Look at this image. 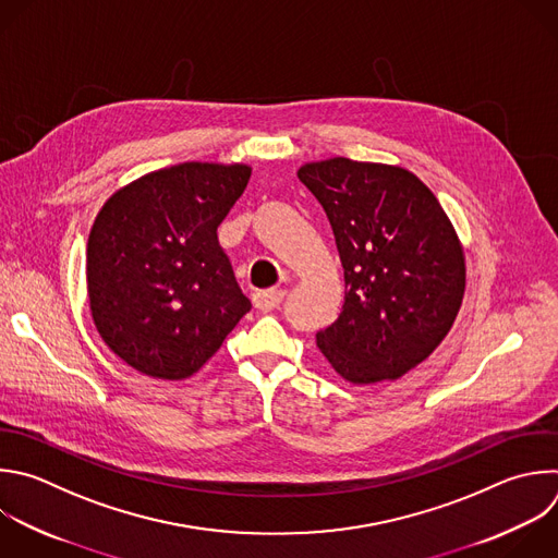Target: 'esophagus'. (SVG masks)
I'll list each match as a JSON object with an SVG mask.
<instances>
[{
	"mask_svg": "<svg viewBox=\"0 0 558 558\" xmlns=\"http://www.w3.org/2000/svg\"><path fill=\"white\" fill-rule=\"evenodd\" d=\"M254 306L263 313H269L274 308L280 306V302L284 300V291L282 289H267V291H256L254 293Z\"/></svg>",
	"mask_w": 558,
	"mask_h": 558,
	"instance_id": "esophagus-1",
	"label": "esophagus"
}]
</instances>
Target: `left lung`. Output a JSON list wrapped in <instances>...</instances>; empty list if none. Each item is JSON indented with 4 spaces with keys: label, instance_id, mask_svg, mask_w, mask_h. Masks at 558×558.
Returning <instances> with one entry per match:
<instances>
[{
    "label": "left lung",
    "instance_id": "obj_1",
    "mask_svg": "<svg viewBox=\"0 0 558 558\" xmlns=\"http://www.w3.org/2000/svg\"><path fill=\"white\" fill-rule=\"evenodd\" d=\"M298 177L330 221L345 280L343 311L317 332V348L348 384L403 377L462 306L466 265L453 223L401 166L330 157Z\"/></svg>",
    "mask_w": 558,
    "mask_h": 558
}]
</instances>
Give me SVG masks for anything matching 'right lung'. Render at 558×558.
I'll return each instance as SVG.
<instances>
[{
	"label": "right lung",
	"instance_id": "1",
	"mask_svg": "<svg viewBox=\"0 0 558 558\" xmlns=\"http://www.w3.org/2000/svg\"><path fill=\"white\" fill-rule=\"evenodd\" d=\"M247 163L183 161L122 185L87 241V295L102 341L137 373L181 381L252 308L217 228Z\"/></svg>",
	"mask_w": 558,
	"mask_h": 558
}]
</instances>
